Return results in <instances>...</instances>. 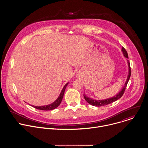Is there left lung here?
<instances>
[{
    "label": "left lung",
    "instance_id": "left-lung-1",
    "mask_svg": "<svg viewBox=\"0 0 148 148\" xmlns=\"http://www.w3.org/2000/svg\"><path fill=\"white\" fill-rule=\"evenodd\" d=\"M122 51L123 52V54L124 56L126 58H128V55L127 51H126V50L125 49L124 47L122 48ZM128 67H129V73H128L127 79H126V82L125 84L121 90V91L116 96H114V97H113L112 98H108V99H104V100H95V99H92L91 98H89L87 95H86L85 94H84V98H85L86 101L88 103L93 105V106L101 107V106H103V105H106L116 101L118 99H119L123 95V93L125 92V90L126 89V86H127L128 82L129 81V79H130L131 75V67H130V62L129 60H128Z\"/></svg>",
    "mask_w": 148,
    "mask_h": 148
}]
</instances>
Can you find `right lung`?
Returning a JSON list of instances; mask_svg holds the SVG:
<instances>
[{
	"instance_id": "obj_1",
	"label": "right lung",
	"mask_w": 148,
	"mask_h": 148,
	"mask_svg": "<svg viewBox=\"0 0 148 148\" xmlns=\"http://www.w3.org/2000/svg\"><path fill=\"white\" fill-rule=\"evenodd\" d=\"M68 84H69V82L67 83L66 85L64 86V87H63V88H62V91H61V93H60V94L59 95V97L52 103L49 104L48 105H45V106H40V107L32 106V107H33L34 108H35L36 109H38V110H43V111H50V110H54L55 108H56L58 106V105L61 103V101L62 99V97H63V96H64V91H65L66 88Z\"/></svg>"
}]
</instances>
